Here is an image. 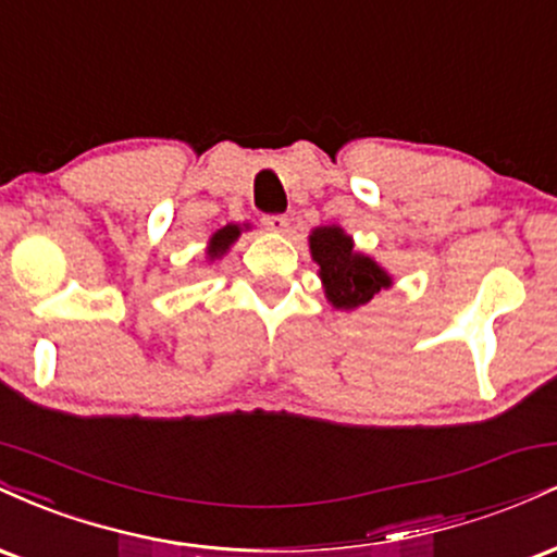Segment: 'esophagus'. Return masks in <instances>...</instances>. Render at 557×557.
Masks as SVG:
<instances>
[{"mask_svg": "<svg viewBox=\"0 0 557 557\" xmlns=\"http://www.w3.org/2000/svg\"><path fill=\"white\" fill-rule=\"evenodd\" d=\"M261 222H264V227L272 230V233H285V230L290 227V220H287L285 214H267Z\"/></svg>", "mask_w": 557, "mask_h": 557, "instance_id": "obj_1", "label": "esophagus"}]
</instances>
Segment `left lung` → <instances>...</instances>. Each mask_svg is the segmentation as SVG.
<instances>
[{
    "mask_svg": "<svg viewBox=\"0 0 557 557\" xmlns=\"http://www.w3.org/2000/svg\"><path fill=\"white\" fill-rule=\"evenodd\" d=\"M311 259L319 264L324 296L335 309H359L376 293L393 285V277L372 257L354 248V238L337 225L311 230Z\"/></svg>",
    "mask_w": 557,
    "mask_h": 557,
    "instance_id": "8db88e82",
    "label": "left lung"
}]
</instances>
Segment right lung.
<instances>
[{
	"mask_svg": "<svg viewBox=\"0 0 557 557\" xmlns=\"http://www.w3.org/2000/svg\"><path fill=\"white\" fill-rule=\"evenodd\" d=\"M243 227H246V225H243ZM243 227L240 225H225L222 230H216L212 238H209V248H207L209 261L225 257V253L230 251V246H233V243L240 238Z\"/></svg>",
	"mask_w": 557,
	"mask_h": 557,
	"instance_id": "obj_1",
	"label": "right lung"
}]
</instances>
